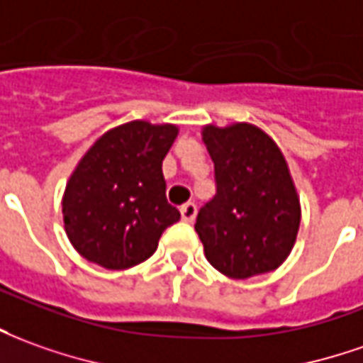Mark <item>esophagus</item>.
<instances>
[{
	"label": "esophagus",
	"instance_id": "1",
	"mask_svg": "<svg viewBox=\"0 0 363 363\" xmlns=\"http://www.w3.org/2000/svg\"><path fill=\"white\" fill-rule=\"evenodd\" d=\"M179 211H182V219H184V221H187V223H191V221L196 219V215H197V206H196V203H191V201H189V203H184Z\"/></svg>",
	"mask_w": 363,
	"mask_h": 363
}]
</instances>
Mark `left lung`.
<instances>
[{"label":"left lung","mask_w":363,"mask_h":363,"mask_svg":"<svg viewBox=\"0 0 363 363\" xmlns=\"http://www.w3.org/2000/svg\"><path fill=\"white\" fill-rule=\"evenodd\" d=\"M203 142L217 189L196 219L207 261L231 279L274 271L301 225V203L281 150L253 124L206 126Z\"/></svg>","instance_id":"left-lung-1"}]
</instances>
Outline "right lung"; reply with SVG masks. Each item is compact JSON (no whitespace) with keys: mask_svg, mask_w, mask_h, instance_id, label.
Listing matches in <instances>:
<instances>
[{"mask_svg":"<svg viewBox=\"0 0 363 363\" xmlns=\"http://www.w3.org/2000/svg\"><path fill=\"white\" fill-rule=\"evenodd\" d=\"M177 136L172 124L134 120L92 146L62 197L72 247L104 269H130L150 259L179 211L166 199L162 162Z\"/></svg>","mask_w":363,"mask_h":363,"instance_id":"right-lung-1","label":"right lung"}]
</instances>
